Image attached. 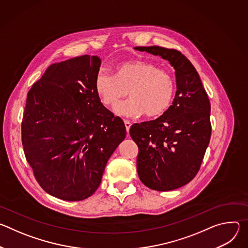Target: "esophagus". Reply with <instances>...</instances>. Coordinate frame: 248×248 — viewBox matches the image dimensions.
<instances>
[{"instance_id": "obj_1", "label": "esophagus", "mask_w": 248, "mask_h": 248, "mask_svg": "<svg viewBox=\"0 0 248 248\" xmlns=\"http://www.w3.org/2000/svg\"><path fill=\"white\" fill-rule=\"evenodd\" d=\"M124 125H125V129H126V132L128 133V131H129V128H130V126H131V123H130L129 121H127V120H124Z\"/></svg>"}]
</instances>
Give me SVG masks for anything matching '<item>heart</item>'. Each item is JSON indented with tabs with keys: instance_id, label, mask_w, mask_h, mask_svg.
<instances>
[{
	"instance_id": "obj_1",
	"label": "heart",
	"mask_w": 248,
	"mask_h": 248,
	"mask_svg": "<svg viewBox=\"0 0 248 248\" xmlns=\"http://www.w3.org/2000/svg\"><path fill=\"white\" fill-rule=\"evenodd\" d=\"M95 90L103 105L116 108L128 95L131 99L116 109L125 117L148 118L163 115L172 103L175 82L166 69L147 61H129L117 65L116 76L100 72Z\"/></svg>"
}]
</instances>
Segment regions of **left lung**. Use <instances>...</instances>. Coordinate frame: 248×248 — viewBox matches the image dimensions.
I'll return each instance as SVG.
<instances>
[{
    "mask_svg": "<svg viewBox=\"0 0 248 248\" xmlns=\"http://www.w3.org/2000/svg\"><path fill=\"white\" fill-rule=\"evenodd\" d=\"M135 50L160 56L175 69L170 107L158 119L129 129L138 146L140 181L154 190H172L188 184L200 169L212 131L210 101L195 67L180 51L159 46Z\"/></svg>",
    "mask_w": 248,
    "mask_h": 248,
    "instance_id": "left-lung-1",
    "label": "left lung"
}]
</instances>
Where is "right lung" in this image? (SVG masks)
<instances>
[{
    "label": "right lung",
    "mask_w": 248,
    "mask_h": 248,
    "mask_svg": "<svg viewBox=\"0 0 248 248\" xmlns=\"http://www.w3.org/2000/svg\"><path fill=\"white\" fill-rule=\"evenodd\" d=\"M101 60L80 56L51 64L27 94L21 123L26 161L39 186L67 201L91 196L126 131L95 90Z\"/></svg>",
    "instance_id": "right-lung-1"
}]
</instances>
